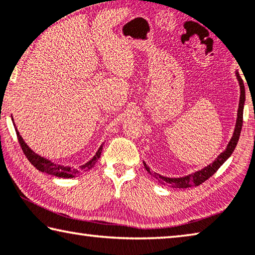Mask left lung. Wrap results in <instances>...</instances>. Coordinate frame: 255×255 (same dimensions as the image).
<instances>
[{
	"label": "left lung",
	"instance_id": "left-lung-1",
	"mask_svg": "<svg viewBox=\"0 0 255 255\" xmlns=\"http://www.w3.org/2000/svg\"><path fill=\"white\" fill-rule=\"evenodd\" d=\"M236 76H237V79H238V82H240V86H241V98H240V106H238L235 131H234V135L232 137V139H230L229 144L227 145V147H226L225 151L217 157V160H215V162L209 164L208 167H205L204 169H202V170H200V171H196L195 173H192V175H188L186 177H180V178H167V177L157 175V173L149 170V168L144 163V167L148 171L149 175L154 177V178H156L160 181V183H162L163 185L169 186V187H172V188H188V187H193V186H199L202 183H204L205 180H208L212 175H215L218 169H219L222 165V163H224L225 161L227 160L230 155H232L234 149H235L238 139H240L242 125H243L245 86H244L243 79L241 78V76L238 72H236Z\"/></svg>",
	"mask_w": 255,
	"mask_h": 255
}]
</instances>
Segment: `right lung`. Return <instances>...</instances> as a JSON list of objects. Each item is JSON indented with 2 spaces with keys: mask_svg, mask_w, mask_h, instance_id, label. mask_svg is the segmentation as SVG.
<instances>
[{
  "mask_svg": "<svg viewBox=\"0 0 255 255\" xmlns=\"http://www.w3.org/2000/svg\"><path fill=\"white\" fill-rule=\"evenodd\" d=\"M15 132H17V137H18V140H19V144L20 146H21V149L23 152V154L26 155V157L28 160H29V162L34 165L35 168H37L39 171H43V172H46L48 175H53L56 177H62V178H70V177H75V176H78L80 171L83 170H90L93 167H94L96 161L100 159L101 156V153H102V148L103 146L101 145L99 151L96 152L95 156L93 157L91 161H88L87 163H85L83 165H80L77 169H72L70 167H63V165H59V164H54L50 162V161L44 159V157L39 156L38 154H36L34 153L31 149L28 147V145L23 142L22 137L20 136V134L18 132L17 129H15Z\"/></svg>",
  "mask_w": 255,
  "mask_h": 255,
  "instance_id": "right-lung-1",
  "label": "right lung"
}]
</instances>
